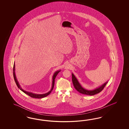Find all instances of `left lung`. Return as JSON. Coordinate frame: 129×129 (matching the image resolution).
Masks as SVG:
<instances>
[{"mask_svg":"<svg viewBox=\"0 0 129 129\" xmlns=\"http://www.w3.org/2000/svg\"><path fill=\"white\" fill-rule=\"evenodd\" d=\"M72 82L73 84V86H74L75 89L78 92L81 94H84L86 95H93L95 94L100 93L104 88V87H105V86H106V85L107 84V83L108 82V81L106 82L104 84L100 86L99 87L95 88V89L88 90L84 88L82 86H81V85L78 82V79L75 77L74 75L73 74V73L72 74Z\"/></svg>","mask_w":129,"mask_h":129,"instance_id":"obj_1","label":"left lung"}]
</instances>
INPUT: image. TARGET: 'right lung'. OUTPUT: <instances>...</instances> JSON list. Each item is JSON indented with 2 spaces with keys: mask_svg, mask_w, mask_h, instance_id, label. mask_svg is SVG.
I'll return each instance as SVG.
<instances>
[{
  "mask_svg": "<svg viewBox=\"0 0 129 129\" xmlns=\"http://www.w3.org/2000/svg\"><path fill=\"white\" fill-rule=\"evenodd\" d=\"M60 71V70H58L56 71L54 73V74L53 75V77H52V87L51 88V90L50 91H49L47 93L44 94H36L33 93L31 92H27L26 91H24L23 90L21 87L20 86V85L19 84V82H18L17 79H16V74H15V62H14V67H13V76H14V78L15 79V81L16 82V84L17 86V87L19 88L20 90H21L22 91H23V93H24L25 94H26L28 95L29 96H31V98H45L46 96H47V95H48L49 94H50L51 92V91L53 90V87H54V86L55 83V79L56 78V77L57 76V75L59 73V72Z\"/></svg>",
  "mask_w": 129,
  "mask_h": 129,
  "instance_id": "add662e5",
  "label": "right lung"
}]
</instances>
